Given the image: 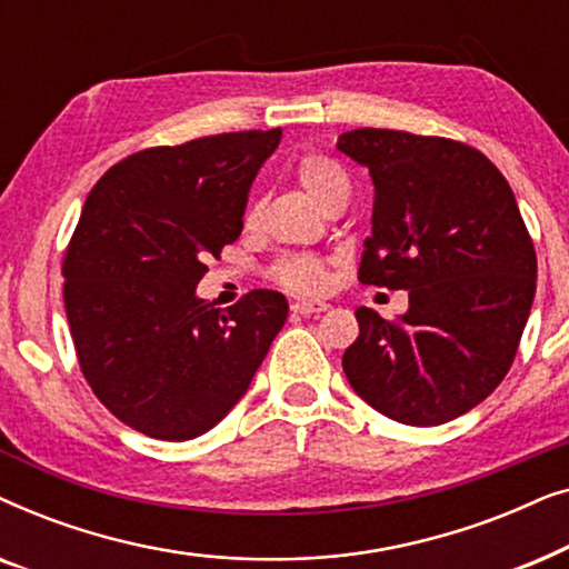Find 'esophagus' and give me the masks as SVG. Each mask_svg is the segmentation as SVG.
Returning <instances> with one entry per match:
<instances>
[{
	"label": "esophagus",
	"mask_w": 569,
	"mask_h": 569,
	"mask_svg": "<svg viewBox=\"0 0 569 569\" xmlns=\"http://www.w3.org/2000/svg\"><path fill=\"white\" fill-rule=\"evenodd\" d=\"M329 308V302L323 300H313V298H302V300H295L292 302V310L300 316H313V313H323V310Z\"/></svg>",
	"instance_id": "1"
}]
</instances>
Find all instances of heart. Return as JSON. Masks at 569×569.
<instances>
[{"label": "heart", "instance_id": "obj_1", "mask_svg": "<svg viewBox=\"0 0 569 569\" xmlns=\"http://www.w3.org/2000/svg\"><path fill=\"white\" fill-rule=\"evenodd\" d=\"M295 176H298L302 191H306L316 204H321L329 193L347 189L345 170H341L333 160L323 158V154H306V158L298 162V168H295ZM253 217L256 209L251 207L246 212V222H253ZM277 271L282 284L300 292H318L323 290L326 282H329V271H326L323 261L313 259V256H292V259L279 263Z\"/></svg>", "mask_w": 569, "mask_h": 569}]
</instances>
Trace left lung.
<instances>
[{
    "mask_svg": "<svg viewBox=\"0 0 569 569\" xmlns=\"http://www.w3.org/2000/svg\"><path fill=\"white\" fill-rule=\"evenodd\" d=\"M337 150L376 186L360 279L409 292L399 321L355 310L360 337L341 368L388 419L450 422L500 386L531 313L536 251L518 201L485 154L453 139L355 129Z\"/></svg>",
    "mask_w": 569,
    "mask_h": 569,
    "instance_id": "8db88e82",
    "label": "left lung"
}]
</instances>
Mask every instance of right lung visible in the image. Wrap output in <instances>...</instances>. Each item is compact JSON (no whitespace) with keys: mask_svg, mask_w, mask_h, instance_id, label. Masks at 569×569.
Instances as JSON below:
<instances>
[{"mask_svg":"<svg viewBox=\"0 0 569 569\" xmlns=\"http://www.w3.org/2000/svg\"><path fill=\"white\" fill-rule=\"evenodd\" d=\"M282 129L129 154L92 186L64 256V308L100 401L142 435L193 440L243 399L287 321L282 292L214 308L204 261L243 230Z\"/></svg>","mask_w":569,"mask_h":569,"instance_id":"right-lung-1","label":"right lung"}]
</instances>
